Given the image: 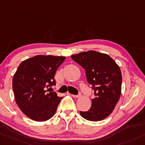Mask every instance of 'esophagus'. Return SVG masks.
<instances>
[{
	"instance_id": "obj_1",
	"label": "esophagus",
	"mask_w": 145,
	"mask_h": 145,
	"mask_svg": "<svg viewBox=\"0 0 145 145\" xmlns=\"http://www.w3.org/2000/svg\"><path fill=\"white\" fill-rule=\"evenodd\" d=\"M71 96H72L73 97H74V98H79V97H80V94H78V95H74V94H71Z\"/></svg>"
}]
</instances>
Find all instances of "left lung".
I'll list each match as a JSON object with an SVG mask.
<instances>
[{"label":"left lung","mask_w":145,"mask_h":145,"mask_svg":"<svg viewBox=\"0 0 145 145\" xmlns=\"http://www.w3.org/2000/svg\"><path fill=\"white\" fill-rule=\"evenodd\" d=\"M85 69L87 80L92 85L95 98L92 106L80 114L85 120L101 121L113 111L121 96V76L120 67L108 54L88 51L71 56Z\"/></svg>","instance_id":"obj_1"}]
</instances>
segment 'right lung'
<instances>
[{
	"label": "right lung",
	"mask_w": 145,
	"mask_h": 145,
	"mask_svg": "<svg viewBox=\"0 0 145 145\" xmlns=\"http://www.w3.org/2000/svg\"><path fill=\"white\" fill-rule=\"evenodd\" d=\"M65 59L40 55L19 65L12 80L14 95L21 110L31 120L44 121L56 113L62 97L46 88L56 85L55 74Z\"/></svg>",
	"instance_id": "add662e5"
}]
</instances>
